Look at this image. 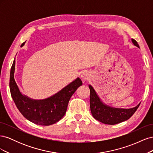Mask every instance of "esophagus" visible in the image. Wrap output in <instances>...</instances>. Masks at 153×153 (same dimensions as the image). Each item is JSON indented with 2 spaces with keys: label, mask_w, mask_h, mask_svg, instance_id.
<instances>
[{
  "label": "esophagus",
  "mask_w": 153,
  "mask_h": 153,
  "mask_svg": "<svg viewBox=\"0 0 153 153\" xmlns=\"http://www.w3.org/2000/svg\"><path fill=\"white\" fill-rule=\"evenodd\" d=\"M81 78L83 80H87L89 78V75L85 72H83L81 75Z\"/></svg>",
  "instance_id": "obj_1"
}]
</instances>
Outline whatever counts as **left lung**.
Returning a JSON list of instances; mask_svg holds the SVG:
<instances>
[{
	"label": "left lung",
	"instance_id": "obj_1",
	"mask_svg": "<svg viewBox=\"0 0 153 153\" xmlns=\"http://www.w3.org/2000/svg\"><path fill=\"white\" fill-rule=\"evenodd\" d=\"M133 44L140 48L137 41L131 39ZM90 89V108L92 116L98 121L113 125L122 123L130 118L139 106L140 103L131 108H119L106 105L101 100L100 96L92 85H89Z\"/></svg>",
	"mask_w": 153,
	"mask_h": 153
}]
</instances>
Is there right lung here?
<instances>
[{
  "mask_svg": "<svg viewBox=\"0 0 153 153\" xmlns=\"http://www.w3.org/2000/svg\"><path fill=\"white\" fill-rule=\"evenodd\" d=\"M24 44L22 43L21 47ZM15 61L14 60L10 81V92L14 102L24 117L41 126H49L60 121L66 112L71 97L82 85L81 79L78 77L52 96L43 100H34L22 93L15 80Z\"/></svg>",
  "mask_w": 153,
  "mask_h": 153,
  "instance_id": "obj_1",
  "label": "right lung"
}]
</instances>
